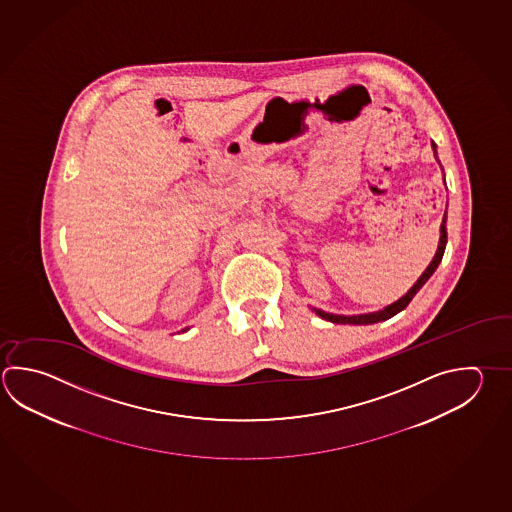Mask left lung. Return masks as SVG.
Wrapping results in <instances>:
<instances>
[{
    "instance_id": "8db88e82",
    "label": "left lung",
    "mask_w": 512,
    "mask_h": 512,
    "mask_svg": "<svg viewBox=\"0 0 512 512\" xmlns=\"http://www.w3.org/2000/svg\"><path fill=\"white\" fill-rule=\"evenodd\" d=\"M431 146H433L434 157H436V161H438L436 145L431 143ZM438 163H440V161H438ZM445 221H447V212L444 213V219H442V224H440V241H438V248H436V253H434L433 261L429 262V266H427L424 273L420 275V279L416 280L415 284H413V288L407 291L404 297H400V299L393 302V304H389V306H386L384 309H378V311H373V313H362V315H337V313H328V311H324V309H311L319 315L320 319L328 320V322H333V324H353V326L377 324V322H384V320L395 317L396 313H400L402 309L407 308V304L413 300V297H415L418 291L422 290V286H424L427 280L431 279V275H433L436 268H438V264L442 262L445 244H447V228H445Z\"/></svg>"
}]
</instances>
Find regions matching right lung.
<instances>
[{"mask_svg":"<svg viewBox=\"0 0 512 512\" xmlns=\"http://www.w3.org/2000/svg\"><path fill=\"white\" fill-rule=\"evenodd\" d=\"M183 331H188V328H186V329H183Z\"/></svg>","mask_w":512,"mask_h":512,"instance_id":"1","label":"right lung"}]
</instances>
